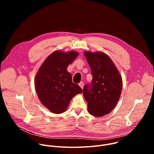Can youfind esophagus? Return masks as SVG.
Instances as JSON below:
<instances>
[{
    "label": "esophagus",
    "instance_id": "1",
    "mask_svg": "<svg viewBox=\"0 0 154 154\" xmlns=\"http://www.w3.org/2000/svg\"><path fill=\"white\" fill-rule=\"evenodd\" d=\"M79 85L80 86V88H81L83 90V86H84V83H83V82H81L80 83H79Z\"/></svg>",
    "mask_w": 154,
    "mask_h": 154
}]
</instances>
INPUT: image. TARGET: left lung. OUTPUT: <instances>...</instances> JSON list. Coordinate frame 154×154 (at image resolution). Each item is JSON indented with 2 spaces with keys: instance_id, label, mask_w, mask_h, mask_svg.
I'll return each mask as SVG.
<instances>
[{
  "instance_id": "obj_1",
  "label": "left lung",
  "mask_w": 154,
  "mask_h": 154,
  "mask_svg": "<svg viewBox=\"0 0 154 154\" xmlns=\"http://www.w3.org/2000/svg\"><path fill=\"white\" fill-rule=\"evenodd\" d=\"M93 79L83 87V96L90 115L102 117L110 113L117 104L122 91V77L116 66L102 52H85Z\"/></svg>"
}]
</instances>
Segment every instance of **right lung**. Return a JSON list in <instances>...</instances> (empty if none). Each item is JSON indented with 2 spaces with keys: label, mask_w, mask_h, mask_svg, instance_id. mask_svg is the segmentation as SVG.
<instances>
[{
  "label": "right lung",
  "mask_w": 154,
  "mask_h": 154,
  "mask_svg": "<svg viewBox=\"0 0 154 154\" xmlns=\"http://www.w3.org/2000/svg\"><path fill=\"white\" fill-rule=\"evenodd\" d=\"M79 53L57 51L43 62L35 77V89L38 97L49 110L55 114L64 112L72 97L82 93V89L72 81L67 71Z\"/></svg>",
  "instance_id": "right-lung-1"
}]
</instances>
